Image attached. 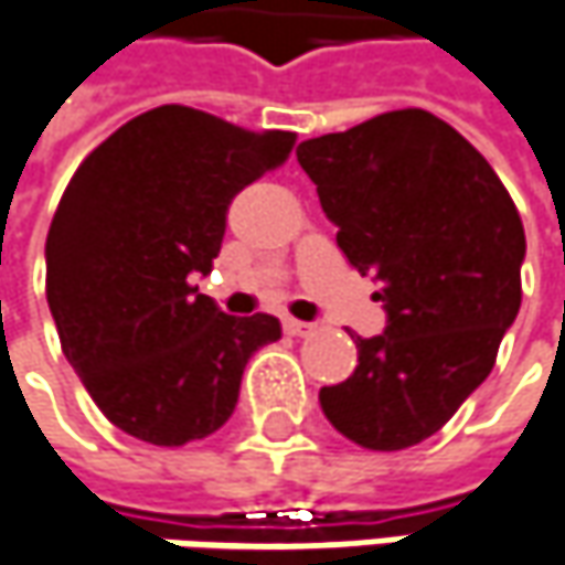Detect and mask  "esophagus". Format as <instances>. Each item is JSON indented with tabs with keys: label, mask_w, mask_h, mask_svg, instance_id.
<instances>
[{
	"label": "esophagus",
	"mask_w": 565,
	"mask_h": 565,
	"mask_svg": "<svg viewBox=\"0 0 565 565\" xmlns=\"http://www.w3.org/2000/svg\"><path fill=\"white\" fill-rule=\"evenodd\" d=\"M313 329V322H300V319H290V316L284 319V332H287V335H310Z\"/></svg>",
	"instance_id": "esophagus-1"
}]
</instances>
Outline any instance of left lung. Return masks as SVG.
<instances>
[{"label": "left lung", "instance_id": "left-lung-1", "mask_svg": "<svg viewBox=\"0 0 565 565\" xmlns=\"http://www.w3.org/2000/svg\"><path fill=\"white\" fill-rule=\"evenodd\" d=\"M297 162L386 310V329L354 339V374L322 386L319 406L361 448H413L489 377L518 316V207L477 147L422 108L303 140Z\"/></svg>", "mask_w": 565, "mask_h": 565}]
</instances>
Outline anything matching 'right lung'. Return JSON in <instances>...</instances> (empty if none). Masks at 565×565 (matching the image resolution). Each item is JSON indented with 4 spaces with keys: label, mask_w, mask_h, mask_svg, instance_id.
I'll return each mask as SVG.
<instances>
[{
    "label": "right lung",
    "mask_w": 565,
    "mask_h": 565,
    "mask_svg": "<svg viewBox=\"0 0 565 565\" xmlns=\"http://www.w3.org/2000/svg\"><path fill=\"white\" fill-rule=\"evenodd\" d=\"M290 147V130L162 105L66 184L47 233V303L66 361L120 431L159 448L214 435L252 354L281 339L275 316H226L194 278L214 268L230 201Z\"/></svg>",
    "instance_id": "add662e5"
}]
</instances>
